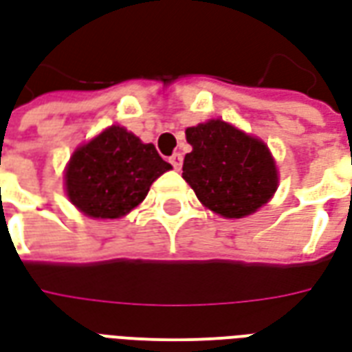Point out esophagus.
Wrapping results in <instances>:
<instances>
[{"label":"esophagus","mask_w":352,"mask_h":352,"mask_svg":"<svg viewBox=\"0 0 352 352\" xmlns=\"http://www.w3.org/2000/svg\"><path fill=\"white\" fill-rule=\"evenodd\" d=\"M169 164L179 171V169L183 168V155H181V153H175L173 156H169Z\"/></svg>","instance_id":"1"}]
</instances>
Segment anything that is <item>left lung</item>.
Listing matches in <instances>:
<instances>
[{
    "instance_id": "obj_1",
    "label": "left lung",
    "mask_w": 352,
    "mask_h": 352,
    "mask_svg": "<svg viewBox=\"0 0 352 352\" xmlns=\"http://www.w3.org/2000/svg\"><path fill=\"white\" fill-rule=\"evenodd\" d=\"M192 151L183 179L197 199L223 218H244L274 196L278 169L269 147L233 124L210 119L186 129Z\"/></svg>"
}]
</instances>
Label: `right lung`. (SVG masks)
Listing matches in <instances>:
<instances>
[{
	"instance_id": "obj_1",
	"label": "right lung",
	"mask_w": 352,
	"mask_h": 352,
	"mask_svg": "<svg viewBox=\"0 0 352 352\" xmlns=\"http://www.w3.org/2000/svg\"><path fill=\"white\" fill-rule=\"evenodd\" d=\"M168 169L171 164L153 143L113 124L70 156L67 196L91 218H121L145 199L151 184Z\"/></svg>"
}]
</instances>
